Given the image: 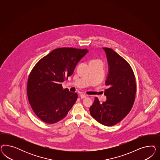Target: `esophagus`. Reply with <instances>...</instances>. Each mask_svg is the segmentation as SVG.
I'll list each match as a JSON object with an SVG mask.
<instances>
[{
  "instance_id": "esophagus-1",
  "label": "esophagus",
  "mask_w": 160,
  "mask_h": 160,
  "mask_svg": "<svg viewBox=\"0 0 160 160\" xmlns=\"http://www.w3.org/2000/svg\"><path fill=\"white\" fill-rule=\"evenodd\" d=\"M80 96L81 97V98H86V97H87V95H85V94H80Z\"/></svg>"
}]
</instances>
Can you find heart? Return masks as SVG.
Here are the masks:
<instances>
[{
    "instance_id": "heart-1",
    "label": "heart",
    "mask_w": 160,
    "mask_h": 160,
    "mask_svg": "<svg viewBox=\"0 0 160 160\" xmlns=\"http://www.w3.org/2000/svg\"><path fill=\"white\" fill-rule=\"evenodd\" d=\"M92 62H100L99 60H92Z\"/></svg>"
}]
</instances>
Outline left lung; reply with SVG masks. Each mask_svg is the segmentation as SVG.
Instances as JSON below:
<instances>
[{"label":"left lung","instance_id":"1","mask_svg":"<svg viewBox=\"0 0 160 160\" xmlns=\"http://www.w3.org/2000/svg\"><path fill=\"white\" fill-rule=\"evenodd\" d=\"M106 54L108 73L104 94L106 102L97 97L90 107L91 116L104 126H112L121 121L130 112L136 92V78L128 62L112 48H103Z\"/></svg>","mask_w":160,"mask_h":160}]
</instances>
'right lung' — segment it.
<instances>
[{"label":"right lung","mask_w":160,"mask_h":160,"mask_svg":"<svg viewBox=\"0 0 160 160\" xmlns=\"http://www.w3.org/2000/svg\"><path fill=\"white\" fill-rule=\"evenodd\" d=\"M87 49L58 48L40 59L29 75L27 92L29 103L42 121L53 124L62 120L78 98L76 92L63 89L62 83L72 75Z\"/></svg>","instance_id":"right-lung-1"}]
</instances>
